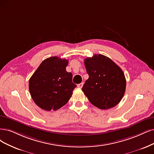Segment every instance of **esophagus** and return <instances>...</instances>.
<instances>
[{
	"label": "esophagus",
	"mask_w": 154,
	"mask_h": 154,
	"mask_svg": "<svg viewBox=\"0 0 154 154\" xmlns=\"http://www.w3.org/2000/svg\"><path fill=\"white\" fill-rule=\"evenodd\" d=\"M83 84H84V83H83V82L80 83V84H77V87H78L79 88H82V86H83Z\"/></svg>",
	"instance_id": "34e87169"
}]
</instances>
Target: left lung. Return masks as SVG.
<instances>
[{"instance_id":"obj_1","label":"left lung","mask_w":154,"mask_h":154,"mask_svg":"<svg viewBox=\"0 0 154 154\" xmlns=\"http://www.w3.org/2000/svg\"><path fill=\"white\" fill-rule=\"evenodd\" d=\"M84 65L89 79L82 90L91 103L103 110L116 106L126 86L121 68L109 58L98 54L85 59Z\"/></svg>"}]
</instances>
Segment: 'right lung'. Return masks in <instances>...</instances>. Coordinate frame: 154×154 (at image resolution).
Segmentation results:
<instances>
[{
  "label": "right lung",
  "instance_id": "1",
  "mask_svg": "<svg viewBox=\"0 0 154 154\" xmlns=\"http://www.w3.org/2000/svg\"><path fill=\"white\" fill-rule=\"evenodd\" d=\"M68 61L57 56L44 60L29 80V91L35 104L41 109L56 110L64 106L77 87L72 82V73L66 70Z\"/></svg>",
  "mask_w": 154,
  "mask_h": 154
}]
</instances>
